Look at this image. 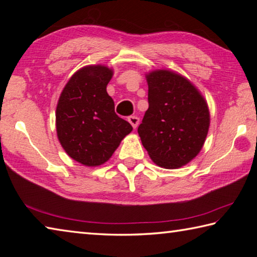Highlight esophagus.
<instances>
[{
  "instance_id": "obj_1",
  "label": "esophagus",
  "mask_w": 257,
  "mask_h": 257,
  "mask_svg": "<svg viewBox=\"0 0 257 257\" xmlns=\"http://www.w3.org/2000/svg\"><path fill=\"white\" fill-rule=\"evenodd\" d=\"M128 121L130 122V124L133 125L134 129H136V128H137V125H138V123H139V118H138V116H136V115H132V116H129V118H128Z\"/></svg>"
}]
</instances>
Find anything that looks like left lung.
<instances>
[{
  "mask_svg": "<svg viewBox=\"0 0 257 257\" xmlns=\"http://www.w3.org/2000/svg\"><path fill=\"white\" fill-rule=\"evenodd\" d=\"M149 108L138 127L150 158L164 169H178L201 152L210 127V111L198 89L170 70L146 75Z\"/></svg>",
  "mask_w": 257,
  "mask_h": 257,
  "instance_id": "8db88e82",
  "label": "left lung"
}]
</instances>
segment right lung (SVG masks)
<instances>
[{
    "label": "right lung",
    "instance_id": "add662e5",
    "mask_svg": "<svg viewBox=\"0 0 257 257\" xmlns=\"http://www.w3.org/2000/svg\"><path fill=\"white\" fill-rule=\"evenodd\" d=\"M113 70L86 66L72 75L60 95L56 134L66 153L86 167L105 163L133 127L114 112L106 92Z\"/></svg>",
    "mask_w": 257,
    "mask_h": 257
}]
</instances>
